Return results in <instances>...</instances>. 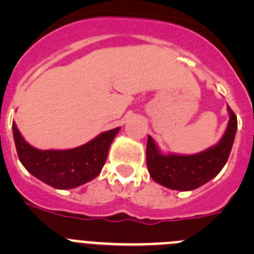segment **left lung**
Listing matches in <instances>:
<instances>
[{
	"label": "left lung",
	"instance_id": "1",
	"mask_svg": "<svg viewBox=\"0 0 254 254\" xmlns=\"http://www.w3.org/2000/svg\"><path fill=\"white\" fill-rule=\"evenodd\" d=\"M229 122L223 137L214 146L193 155L163 154L151 136L147 138L146 164L156 183L176 190H192L217 176L232 151L238 122L228 107Z\"/></svg>",
	"mask_w": 254,
	"mask_h": 254
}]
</instances>
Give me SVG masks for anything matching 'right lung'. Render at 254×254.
<instances>
[{"mask_svg": "<svg viewBox=\"0 0 254 254\" xmlns=\"http://www.w3.org/2000/svg\"><path fill=\"white\" fill-rule=\"evenodd\" d=\"M120 129L117 127L103 132L75 149L39 150L26 142L12 123L13 141L22 165L31 176L57 190L76 188L99 176Z\"/></svg>", "mask_w": 254, "mask_h": 254, "instance_id": "right-lung-1", "label": "right lung"}]
</instances>
